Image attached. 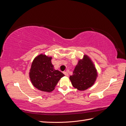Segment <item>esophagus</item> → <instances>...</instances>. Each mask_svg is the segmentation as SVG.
<instances>
[{"mask_svg":"<svg viewBox=\"0 0 126 126\" xmlns=\"http://www.w3.org/2000/svg\"><path fill=\"white\" fill-rule=\"evenodd\" d=\"M63 74H64V75L66 76H69V75H68V73L67 71H64V72H63Z\"/></svg>","mask_w":126,"mask_h":126,"instance_id":"esophagus-1","label":"esophagus"}]
</instances>
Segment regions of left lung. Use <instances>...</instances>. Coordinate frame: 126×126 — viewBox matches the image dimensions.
<instances>
[{"instance_id":"obj_1","label":"left lung","mask_w":126,"mask_h":126,"mask_svg":"<svg viewBox=\"0 0 126 126\" xmlns=\"http://www.w3.org/2000/svg\"><path fill=\"white\" fill-rule=\"evenodd\" d=\"M97 71L92 60L86 55L78 61L69 79L72 85L78 90L83 91L92 86L96 80Z\"/></svg>"}]
</instances>
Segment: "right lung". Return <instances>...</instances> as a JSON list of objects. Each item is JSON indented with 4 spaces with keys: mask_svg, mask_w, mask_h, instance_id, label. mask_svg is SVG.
<instances>
[{
    "mask_svg": "<svg viewBox=\"0 0 126 126\" xmlns=\"http://www.w3.org/2000/svg\"><path fill=\"white\" fill-rule=\"evenodd\" d=\"M51 57L40 54L33 59L29 72V77L33 86L38 90L50 93L59 80L64 76L55 70L51 63Z\"/></svg>",
    "mask_w": 126,
    "mask_h": 126,
    "instance_id": "right-lung-1",
    "label": "right lung"
}]
</instances>
